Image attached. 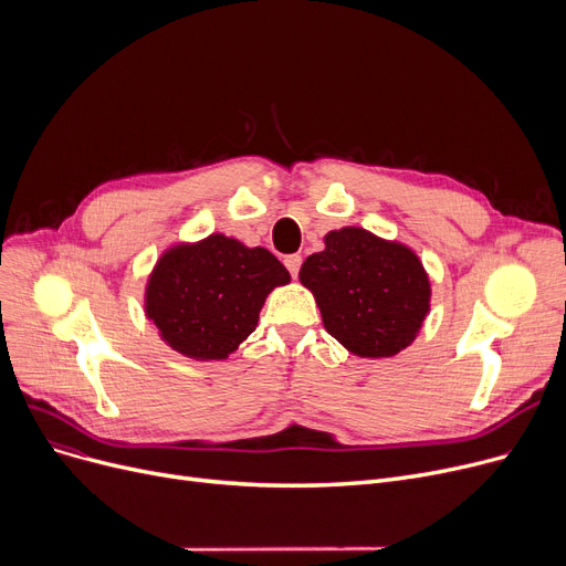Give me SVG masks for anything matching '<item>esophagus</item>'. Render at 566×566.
<instances>
[{"instance_id":"obj_1","label":"esophagus","mask_w":566,"mask_h":566,"mask_svg":"<svg viewBox=\"0 0 566 566\" xmlns=\"http://www.w3.org/2000/svg\"><path fill=\"white\" fill-rule=\"evenodd\" d=\"M301 263H303V256H301V254H289V256H284V265H286V271L291 273V277H293V280L298 277Z\"/></svg>"}]
</instances>
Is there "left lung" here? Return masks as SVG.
<instances>
[{"label":"left lung","mask_w":566,"mask_h":566,"mask_svg":"<svg viewBox=\"0 0 566 566\" xmlns=\"http://www.w3.org/2000/svg\"><path fill=\"white\" fill-rule=\"evenodd\" d=\"M301 282L314 293L323 325L360 358H390L406 348L429 312V277L412 250L344 227L307 256Z\"/></svg>","instance_id":"8db88e82"}]
</instances>
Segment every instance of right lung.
I'll return each instance as SVG.
<instances>
[{"label": "right lung", "instance_id": "1", "mask_svg": "<svg viewBox=\"0 0 566 566\" xmlns=\"http://www.w3.org/2000/svg\"><path fill=\"white\" fill-rule=\"evenodd\" d=\"M286 282L271 252L213 233L160 256L146 286V316L186 358L224 360L254 333L265 295Z\"/></svg>", "mask_w": 566, "mask_h": 566}]
</instances>
